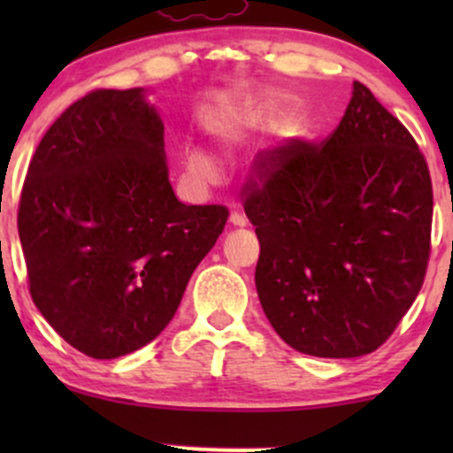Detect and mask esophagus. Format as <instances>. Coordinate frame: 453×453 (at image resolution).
<instances>
[{
  "label": "esophagus",
  "instance_id": "34e87169",
  "mask_svg": "<svg viewBox=\"0 0 453 453\" xmlns=\"http://www.w3.org/2000/svg\"><path fill=\"white\" fill-rule=\"evenodd\" d=\"M230 223L234 227H244V226H247V217H244L241 211H232L230 212Z\"/></svg>",
  "mask_w": 453,
  "mask_h": 453
}]
</instances>
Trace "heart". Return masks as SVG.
Returning a JSON list of instances; mask_svg holds the SVG:
<instances>
[{
    "mask_svg": "<svg viewBox=\"0 0 453 453\" xmlns=\"http://www.w3.org/2000/svg\"><path fill=\"white\" fill-rule=\"evenodd\" d=\"M185 173L189 176L191 183L204 185L211 183L217 174H219V165H217L215 157L211 153H206L202 147H196V144H187L185 153Z\"/></svg>",
    "mask_w": 453,
    "mask_h": 453,
    "instance_id": "heart-1",
    "label": "heart"
}]
</instances>
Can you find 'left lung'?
Segmentation results:
<instances>
[{
	"label": "left lung",
	"mask_w": 453,
	"mask_h": 453,
	"mask_svg": "<svg viewBox=\"0 0 453 453\" xmlns=\"http://www.w3.org/2000/svg\"><path fill=\"white\" fill-rule=\"evenodd\" d=\"M242 197L259 303L280 339L317 357L379 349L430 257L433 183L409 129L356 81L339 127L259 153Z\"/></svg>",
	"instance_id": "8db88e82"
}]
</instances>
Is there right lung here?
Masks as SVG:
<instances>
[{"label": "right lung", "instance_id": "obj_1", "mask_svg": "<svg viewBox=\"0 0 453 453\" xmlns=\"http://www.w3.org/2000/svg\"><path fill=\"white\" fill-rule=\"evenodd\" d=\"M226 206H187L142 89H96L49 127L19 202L29 294L74 349L114 360L170 324Z\"/></svg>", "mask_w": 453, "mask_h": 453}]
</instances>
